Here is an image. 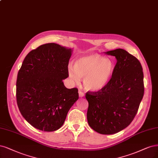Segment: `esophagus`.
<instances>
[{
    "label": "esophagus",
    "instance_id": "obj_1",
    "mask_svg": "<svg viewBox=\"0 0 158 158\" xmlns=\"http://www.w3.org/2000/svg\"><path fill=\"white\" fill-rule=\"evenodd\" d=\"M78 93H79V96H80V97H84V92H83L82 91H81V90L79 89V90H78Z\"/></svg>",
    "mask_w": 158,
    "mask_h": 158
}]
</instances>
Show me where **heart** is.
Masks as SVG:
<instances>
[{
    "label": "heart",
    "instance_id": "1",
    "mask_svg": "<svg viewBox=\"0 0 158 158\" xmlns=\"http://www.w3.org/2000/svg\"><path fill=\"white\" fill-rule=\"evenodd\" d=\"M114 68L111 59L96 53L81 57L77 61L74 67L69 66V75L73 81L78 83L84 78V86L90 91H98L107 85Z\"/></svg>",
    "mask_w": 158,
    "mask_h": 158
}]
</instances>
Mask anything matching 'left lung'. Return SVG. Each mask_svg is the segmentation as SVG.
<instances>
[{"mask_svg": "<svg viewBox=\"0 0 158 158\" xmlns=\"http://www.w3.org/2000/svg\"><path fill=\"white\" fill-rule=\"evenodd\" d=\"M117 63L104 88L88 91L87 119L100 134L116 133L127 127L137 114L144 95V75L139 59L123 49L107 52Z\"/></svg>", "mask_w": 158, "mask_h": 158, "instance_id": "obj_1", "label": "left lung"}]
</instances>
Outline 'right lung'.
<instances>
[{"instance_id":"obj_1","label":"right lung","mask_w":158,"mask_h":158,"mask_svg":"<svg viewBox=\"0 0 158 158\" xmlns=\"http://www.w3.org/2000/svg\"><path fill=\"white\" fill-rule=\"evenodd\" d=\"M71 50L48 43L32 50L24 59L16 81V100L21 115L32 126L54 131L64 123L78 99L77 88L67 89Z\"/></svg>"}]
</instances>
